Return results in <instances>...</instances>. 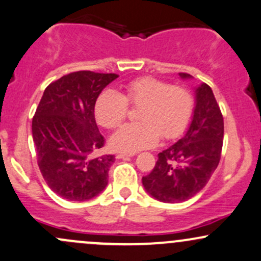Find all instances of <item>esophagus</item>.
Listing matches in <instances>:
<instances>
[{"label": "esophagus", "mask_w": 261, "mask_h": 261, "mask_svg": "<svg viewBox=\"0 0 261 261\" xmlns=\"http://www.w3.org/2000/svg\"><path fill=\"white\" fill-rule=\"evenodd\" d=\"M133 156H135V152H130V153L120 152V153H117L116 158L117 159H126V158H133Z\"/></svg>", "instance_id": "obj_1"}]
</instances>
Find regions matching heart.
I'll list each match as a JSON object with an SVG mask.
<instances>
[{"mask_svg": "<svg viewBox=\"0 0 261 261\" xmlns=\"http://www.w3.org/2000/svg\"><path fill=\"white\" fill-rule=\"evenodd\" d=\"M128 105L140 108L136 115L140 122L121 126L110 138V145L117 151L136 152L155 146L161 135L180 136L193 117L195 100L186 87L141 77L128 82L121 94L103 90L96 98V120L103 127H116L127 116Z\"/></svg>", "mask_w": 261, "mask_h": 261, "instance_id": "b5f03b06", "label": "heart"}]
</instances>
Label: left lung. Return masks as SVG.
I'll use <instances>...</instances> for the list:
<instances>
[{"mask_svg":"<svg viewBox=\"0 0 261 261\" xmlns=\"http://www.w3.org/2000/svg\"><path fill=\"white\" fill-rule=\"evenodd\" d=\"M182 80L193 79L179 73ZM224 120L209 85L195 89V108L185 135L158 155L145 190L163 202H182L204 189L219 165L223 149Z\"/></svg>","mask_w":261,"mask_h":261,"instance_id":"left-lung-1","label":"left lung"}]
</instances>
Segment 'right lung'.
<instances>
[{"mask_svg": "<svg viewBox=\"0 0 261 261\" xmlns=\"http://www.w3.org/2000/svg\"><path fill=\"white\" fill-rule=\"evenodd\" d=\"M116 73L77 71L46 87L32 119L40 171L48 188L70 201L102 193L114 155L96 156L103 136L95 120V102Z\"/></svg>", "mask_w": 261, "mask_h": 261, "instance_id": "1", "label": "right lung"}]
</instances>
